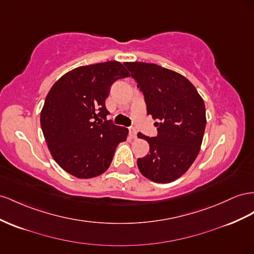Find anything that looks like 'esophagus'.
I'll return each instance as SVG.
<instances>
[{
	"mask_svg": "<svg viewBox=\"0 0 254 254\" xmlns=\"http://www.w3.org/2000/svg\"><path fill=\"white\" fill-rule=\"evenodd\" d=\"M129 134L131 139H136V130L133 127H129Z\"/></svg>",
	"mask_w": 254,
	"mask_h": 254,
	"instance_id": "esophagus-1",
	"label": "esophagus"
}]
</instances>
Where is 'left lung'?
Returning <instances> with one entry per match:
<instances>
[{
    "label": "left lung",
    "instance_id": "1",
    "mask_svg": "<svg viewBox=\"0 0 254 254\" xmlns=\"http://www.w3.org/2000/svg\"><path fill=\"white\" fill-rule=\"evenodd\" d=\"M124 64L144 95L147 114L158 127L153 138L138 133L149 144V154L138 158V168L152 182H173L186 173L200 152L206 126L204 101L180 73L142 62Z\"/></svg>",
    "mask_w": 254,
    "mask_h": 254
}]
</instances>
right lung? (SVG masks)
I'll return each instance as SVG.
<instances>
[{"label":"right lung","mask_w":254,"mask_h":254,"mask_svg":"<svg viewBox=\"0 0 254 254\" xmlns=\"http://www.w3.org/2000/svg\"><path fill=\"white\" fill-rule=\"evenodd\" d=\"M129 77L120 62L81 66L61 77L48 93L40 126L59 166L78 178L108 170L128 129L107 121L105 101L116 80Z\"/></svg>","instance_id":"right-lung-1"}]
</instances>
